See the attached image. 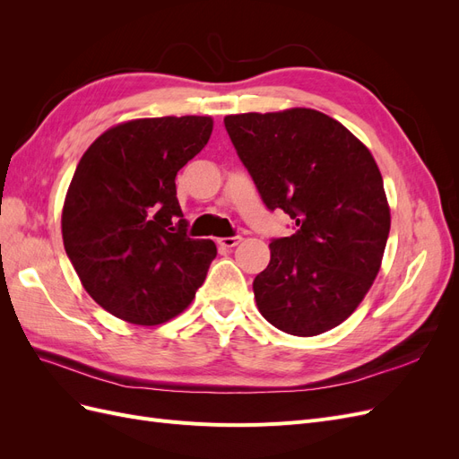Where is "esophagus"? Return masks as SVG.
I'll return each instance as SVG.
<instances>
[{
	"instance_id": "1",
	"label": "esophagus",
	"mask_w": 459,
	"mask_h": 459,
	"mask_svg": "<svg viewBox=\"0 0 459 459\" xmlns=\"http://www.w3.org/2000/svg\"><path fill=\"white\" fill-rule=\"evenodd\" d=\"M241 241H243L241 235H233V238H221V239H218V245L224 247V248H233V247H238Z\"/></svg>"
}]
</instances>
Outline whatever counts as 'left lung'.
<instances>
[{"mask_svg": "<svg viewBox=\"0 0 459 459\" xmlns=\"http://www.w3.org/2000/svg\"><path fill=\"white\" fill-rule=\"evenodd\" d=\"M224 124L268 211L295 220L255 277L260 314L297 337L337 327L369 290L391 230L369 149L314 108L230 115Z\"/></svg>", "mask_w": 459, "mask_h": 459, "instance_id": "1", "label": "left lung"}]
</instances>
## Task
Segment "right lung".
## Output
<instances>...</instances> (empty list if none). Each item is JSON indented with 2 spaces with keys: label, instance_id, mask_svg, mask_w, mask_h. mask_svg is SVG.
Listing matches in <instances>:
<instances>
[{
  "label": "right lung",
  "instance_id": "obj_1",
  "mask_svg": "<svg viewBox=\"0 0 459 459\" xmlns=\"http://www.w3.org/2000/svg\"><path fill=\"white\" fill-rule=\"evenodd\" d=\"M212 134L211 117L118 124L80 159L63 206V243L82 285L124 322L157 325L184 312L216 258L191 239L176 174Z\"/></svg>",
  "mask_w": 459,
  "mask_h": 459
}]
</instances>
